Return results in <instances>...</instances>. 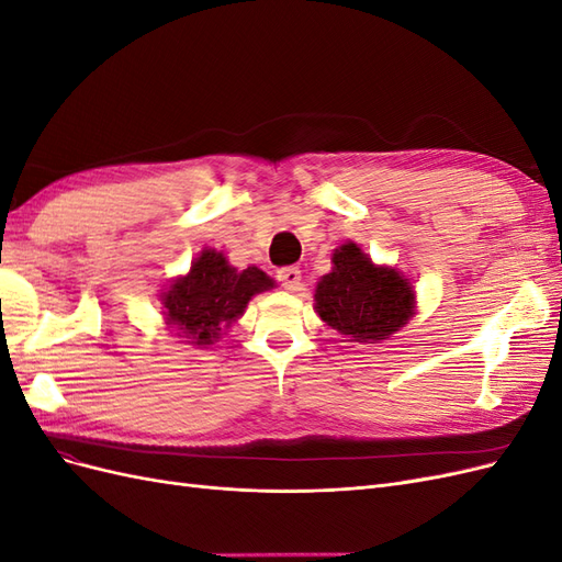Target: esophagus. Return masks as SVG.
Masks as SVG:
<instances>
[{"instance_id": "34e87169", "label": "esophagus", "mask_w": 562, "mask_h": 562, "mask_svg": "<svg viewBox=\"0 0 562 562\" xmlns=\"http://www.w3.org/2000/svg\"><path fill=\"white\" fill-rule=\"evenodd\" d=\"M277 279L281 281V285L285 288V291H300L302 285V271L297 267H283L277 271Z\"/></svg>"}]
</instances>
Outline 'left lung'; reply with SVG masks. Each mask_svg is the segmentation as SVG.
<instances>
[{
  "mask_svg": "<svg viewBox=\"0 0 562 562\" xmlns=\"http://www.w3.org/2000/svg\"><path fill=\"white\" fill-rule=\"evenodd\" d=\"M330 262L333 269L316 283L314 310L347 342H384L417 314L411 279L396 267L372 262L359 244L335 248Z\"/></svg>",
  "mask_w": 562,
  "mask_h": 562,
  "instance_id": "1",
  "label": "left lung"
}]
</instances>
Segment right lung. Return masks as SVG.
Wrapping results in <instances>:
<instances>
[{
	"label": "right lung",
	"instance_id": "add662e5",
	"mask_svg": "<svg viewBox=\"0 0 562 562\" xmlns=\"http://www.w3.org/2000/svg\"><path fill=\"white\" fill-rule=\"evenodd\" d=\"M274 285L277 281L255 265L239 271L229 265L223 250L203 248L190 271L164 288L166 326L173 328L180 342L209 349L220 342L236 318L244 316L255 295Z\"/></svg>",
	"mask_w": 562,
	"mask_h": 562
}]
</instances>
